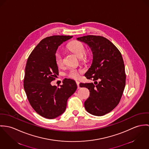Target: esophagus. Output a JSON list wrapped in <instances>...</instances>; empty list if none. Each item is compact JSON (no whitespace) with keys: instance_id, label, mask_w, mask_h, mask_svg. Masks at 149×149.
<instances>
[{"instance_id":"1","label":"esophagus","mask_w":149,"mask_h":149,"mask_svg":"<svg viewBox=\"0 0 149 149\" xmlns=\"http://www.w3.org/2000/svg\"><path fill=\"white\" fill-rule=\"evenodd\" d=\"M76 83H77V86H78V88H79V81H76Z\"/></svg>"}]
</instances>
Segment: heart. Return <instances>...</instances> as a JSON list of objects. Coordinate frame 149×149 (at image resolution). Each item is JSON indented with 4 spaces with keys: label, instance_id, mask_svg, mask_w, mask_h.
<instances>
[{
    "label": "heart",
    "instance_id": "heart-1",
    "mask_svg": "<svg viewBox=\"0 0 149 149\" xmlns=\"http://www.w3.org/2000/svg\"><path fill=\"white\" fill-rule=\"evenodd\" d=\"M67 48L74 53L78 57L82 58L85 54L86 48L81 42L78 40H74L70 42ZM55 63L58 66H61L63 64V56L60 52H56L55 55ZM82 72V70H77L75 68H71L67 75L73 79H78L79 78Z\"/></svg>",
    "mask_w": 149,
    "mask_h": 149
}]
</instances>
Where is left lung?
Segmentation results:
<instances>
[{"label": "left lung", "mask_w": 149, "mask_h": 149, "mask_svg": "<svg viewBox=\"0 0 149 149\" xmlns=\"http://www.w3.org/2000/svg\"><path fill=\"white\" fill-rule=\"evenodd\" d=\"M77 39L87 44L93 55L92 64L84 76L94 81V84H79L81 87H86L90 91L84 107L92 115L104 116L118 104L125 87L126 74L121 53L103 36L87 35Z\"/></svg>", "instance_id": "left-lung-1"}]
</instances>
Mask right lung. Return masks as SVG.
I'll list each match as a JSON object with an SVG mask.
<instances>
[{"label":"right lung","mask_w":149,"mask_h":149,"mask_svg":"<svg viewBox=\"0 0 149 149\" xmlns=\"http://www.w3.org/2000/svg\"><path fill=\"white\" fill-rule=\"evenodd\" d=\"M72 36L54 35L42 39L30 55L25 68L24 88L33 110L40 116L54 119L62 115L67 102L76 91L72 79L65 78L61 87L51 82L58 75L55 55L58 47Z\"/></svg>","instance_id":"1"}]
</instances>
